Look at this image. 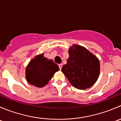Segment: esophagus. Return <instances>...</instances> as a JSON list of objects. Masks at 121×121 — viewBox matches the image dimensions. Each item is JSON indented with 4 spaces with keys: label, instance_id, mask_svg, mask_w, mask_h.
Listing matches in <instances>:
<instances>
[{
    "label": "esophagus",
    "instance_id": "1",
    "mask_svg": "<svg viewBox=\"0 0 121 121\" xmlns=\"http://www.w3.org/2000/svg\"><path fill=\"white\" fill-rule=\"evenodd\" d=\"M58 67H59V68H60V69H61V68H62V67H63V64H59V65H58Z\"/></svg>",
    "mask_w": 121,
    "mask_h": 121
}]
</instances>
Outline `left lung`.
I'll return each instance as SVG.
<instances>
[{
  "instance_id": "left-lung-1",
  "label": "left lung",
  "mask_w": 121,
  "mask_h": 121,
  "mask_svg": "<svg viewBox=\"0 0 121 121\" xmlns=\"http://www.w3.org/2000/svg\"><path fill=\"white\" fill-rule=\"evenodd\" d=\"M74 49L68 50L69 57L61 71L73 86L79 90L91 87L97 81L99 74L98 59L88 50L74 45Z\"/></svg>"
}]
</instances>
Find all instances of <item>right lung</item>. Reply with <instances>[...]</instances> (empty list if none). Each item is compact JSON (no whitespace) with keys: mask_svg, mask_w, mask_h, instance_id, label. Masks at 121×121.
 Instances as JSON below:
<instances>
[{"mask_svg":"<svg viewBox=\"0 0 121 121\" xmlns=\"http://www.w3.org/2000/svg\"><path fill=\"white\" fill-rule=\"evenodd\" d=\"M59 70L58 65L52 60H47L43 54L39 55L27 67L26 77L31 85L43 87L52 78L54 74Z\"/></svg>","mask_w":121,"mask_h":121,"instance_id":"1","label":"right lung"}]
</instances>
